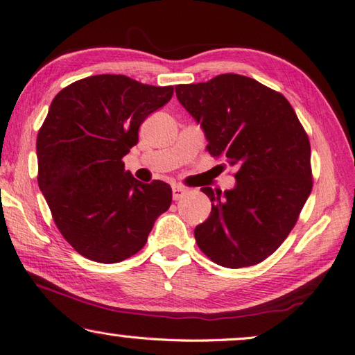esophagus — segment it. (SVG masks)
<instances>
[{
    "mask_svg": "<svg viewBox=\"0 0 355 355\" xmlns=\"http://www.w3.org/2000/svg\"><path fill=\"white\" fill-rule=\"evenodd\" d=\"M185 195H187V190L184 189V187H180V185L173 187V199L179 200V199H182Z\"/></svg>",
    "mask_w": 355,
    "mask_h": 355,
    "instance_id": "obj_1",
    "label": "esophagus"
}]
</instances>
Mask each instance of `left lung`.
<instances>
[{"mask_svg":"<svg viewBox=\"0 0 355 355\" xmlns=\"http://www.w3.org/2000/svg\"><path fill=\"white\" fill-rule=\"evenodd\" d=\"M176 96L210 155L236 168L233 190L200 189L213 204L195 229L199 249L229 269L255 266L283 244L311 195L309 137L282 92L250 77L220 73L178 85Z\"/></svg>","mask_w":355,"mask_h":355,"instance_id":"1","label":"left lung"}]
</instances>
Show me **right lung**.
I'll list each match as a JSON object with an SVG mask.
<instances>
[{
	"label": "right lung",
	"mask_w": 355,
	"mask_h": 355,
	"mask_svg": "<svg viewBox=\"0 0 355 355\" xmlns=\"http://www.w3.org/2000/svg\"><path fill=\"white\" fill-rule=\"evenodd\" d=\"M171 96L173 86L102 73L52 100L37 136L38 187L57 229L82 257L112 264L136 255L168 210L170 185L140 182L122 159L144 120Z\"/></svg>",
	"instance_id": "obj_1"
}]
</instances>
